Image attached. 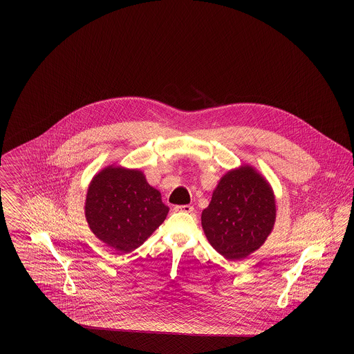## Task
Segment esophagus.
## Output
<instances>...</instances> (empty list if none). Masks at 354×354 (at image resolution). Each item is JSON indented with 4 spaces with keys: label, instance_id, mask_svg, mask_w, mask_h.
<instances>
[{
    "label": "esophagus",
    "instance_id": "obj_1",
    "mask_svg": "<svg viewBox=\"0 0 354 354\" xmlns=\"http://www.w3.org/2000/svg\"><path fill=\"white\" fill-rule=\"evenodd\" d=\"M174 209L176 212H185V214H191L194 211V207L189 204H185V205H175Z\"/></svg>",
    "mask_w": 354,
    "mask_h": 354
}]
</instances>
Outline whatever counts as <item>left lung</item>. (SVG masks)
<instances>
[{
	"label": "left lung",
	"mask_w": 354,
	"mask_h": 354,
	"mask_svg": "<svg viewBox=\"0 0 354 354\" xmlns=\"http://www.w3.org/2000/svg\"><path fill=\"white\" fill-rule=\"evenodd\" d=\"M276 205L268 183L252 167L224 175L203 211L211 245L227 260H241L259 250L273 228Z\"/></svg>",
	"instance_id": "left-lung-1"
}]
</instances>
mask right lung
Wrapping results in <instances>:
<instances>
[{
    "label": "right lung",
    "mask_w": 354,
    "mask_h": 354,
    "mask_svg": "<svg viewBox=\"0 0 354 354\" xmlns=\"http://www.w3.org/2000/svg\"><path fill=\"white\" fill-rule=\"evenodd\" d=\"M169 207L138 169L107 167L87 189L84 215L103 243L117 252L134 251L165 221Z\"/></svg>",
    "instance_id": "add662e5"
}]
</instances>
